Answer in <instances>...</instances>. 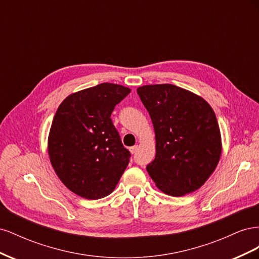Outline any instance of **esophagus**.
I'll return each instance as SVG.
<instances>
[{"instance_id": "esophagus-1", "label": "esophagus", "mask_w": 259, "mask_h": 259, "mask_svg": "<svg viewBox=\"0 0 259 259\" xmlns=\"http://www.w3.org/2000/svg\"><path fill=\"white\" fill-rule=\"evenodd\" d=\"M137 150H138V145H136V146H133V147H131V148H130V151H131L133 154H135V153L137 152Z\"/></svg>"}]
</instances>
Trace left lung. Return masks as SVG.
<instances>
[{
	"label": "left lung",
	"mask_w": 259,
	"mask_h": 259,
	"mask_svg": "<svg viewBox=\"0 0 259 259\" xmlns=\"http://www.w3.org/2000/svg\"><path fill=\"white\" fill-rule=\"evenodd\" d=\"M155 133V158L147 171L171 197L198 190L213 174L222 154L216 115L202 97L173 84L137 89Z\"/></svg>",
	"instance_id": "left-lung-1"
}]
</instances>
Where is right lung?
Here are the masks:
<instances>
[{
	"label": "right lung",
	"instance_id": "right-lung-1",
	"mask_svg": "<svg viewBox=\"0 0 259 259\" xmlns=\"http://www.w3.org/2000/svg\"><path fill=\"white\" fill-rule=\"evenodd\" d=\"M130 93L125 86L101 83L69 95L55 113L48 142L52 166L82 198L107 197L128 165L131 153L110 116Z\"/></svg>",
	"mask_w": 259,
	"mask_h": 259
}]
</instances>
